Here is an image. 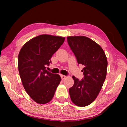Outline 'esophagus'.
Segmentation results:
<instances>
[{"label": "esophagus", "instance_id": "34e87169", "mask_svg": "<svg viewBox=\"0 0 127 127\" xmlns=\"http://www.w3.org/2000/svg\"><path fill=\"white\" fill-rule=\"evenodd\" d=\"M61 76L62 79H63H63H65L66 78V76H64V75H61Z\"/></svg>", "mask_w": 127, "mask_h": 127}]
</instances>
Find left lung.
<instances>
[{
	"label": "left lung",
	"mask_w": 127,
	"mask_h": 127,
	"mask_svg": "<svg viewBox=\"0 0 127 127\" xmlns=\"http://www.w3.org/2000/svg\"><path fill=\"white\" fill-rule=\"evenodd\" d=\"M67 41L78 64L84 66L82 79L72 76L74 82L69 90L70 97L77 106H86L97 97L106 78V55L99 45L86 36H69Z\"/></svg>",
	"instance_id": "left-lung-1"
}]
</instances>
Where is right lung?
I'll return each mask as SVG.
<instances>
[{"instance_id": "1", "label": "right lung", "mask_w": 127, "mask_h": 127, "mask_svg": "<svg viewBox=\"0 0 127 127\" xmlns=\"http://www.w3.org/2000/svg\"><path fill=\"white\" fill-rule=\"evenodd\" d=\"M64 40L61 36L39 35L26 43L19 53L18 67L23 87L38 104L50 101L61 81L59 74L49 72L46 66Z\"/></svg>"}]
</instances>
